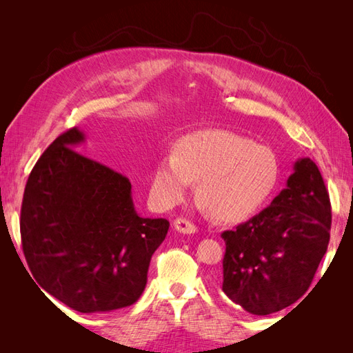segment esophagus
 Wrapping results in <instances>:
<instances>
[{
	"label": "esophagus",
	"instance_id": "1",
	"mask_svg": "<svg viewBox=\"0 0 353 353\" xmlns=\"http://www.w3.org/2000/svg\"><path fill=\"white\" fill-rule=\"evenodd\" d=\"M174 228L178 232H183V234H194L197 232V227L194 223H191L190 221H187L185 218H178L174 222Z\"/></svg>",
	"mask_w": 353,
	"mask_h": 353
}]
</instances>
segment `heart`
<instances>
[{
	"label": "heart",
	"instance_id": "heart-1",
	"mask_svg": "<svg viewBox=\"0 0 353 353\" xmlns=\"http://www.w3.org/2000/svg\"><path fill=\"white\" fill-rule=\"evenodd\" d=\"M279 162L268 147L230 131L187 135L175 153L159 159L152 193L163 208L185 200L199 181L200 205L223 221L250 216L272 193Z\"/></svg>",
	"mask_w": 353,
	"mask_h": 353
}]
</instances>
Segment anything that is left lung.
<instances>
[{"label": "left lung", "instance_id": "8db88e82", "mask_svg": "<svg viewBox=\"0 0 353 353\" xmlns=\"http://www.w3.org/2000/svg\"><path fill=\"white\" fill-rule=\"evenodd\" d=\"M268 208L222 232V292L253 315L290 306L311 285L330 241L331 206L318 166L297 159Z\"/></svg>", "mask_w": 353, "mask_h": 353}]
</instances>
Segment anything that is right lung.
<instances>
[{"instance_id": "right-lung-1", "label": "right lung", "mask_w": 353, "mask_h": 353, "mask_svg": "<svg viewBox=\"0 0 353 353\" xmlns=\"http://www.w3.org/2000/svg\"><path fill=\"white\" fill-rule=\"evenodd\" d=\"M85 134L56 138L25 187L20 234L29 270L52 297L82 314L138 301L169 221L137 213L131 183L79 154Z\"/></svg>"}]
</instances>
